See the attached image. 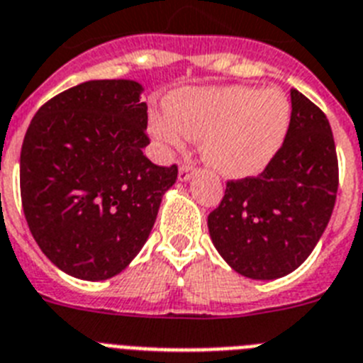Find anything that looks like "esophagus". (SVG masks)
Segmentation results:
<instances>
[{
  "mask_svg": "<svg viewBox=\"0 0 363 363\" xmlns=\"http://www.w3.org/2000/svg\"><path fill=\"white\" fill-rule=\"evenodd\" d=\"M191 175H194V167H191L190 164H182V166L179 167V181L186 182Z\"/></svg>",
  "mask_w": 363,
  "mask_h": 363,
  "instance_id": "1",
  "label": "esophagus"
}]
</instances>
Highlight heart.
Instances as JSON below:
<instances>
[{"instance_id": "heart-1", "label": "heart", "mask_w": 363, "mask_h": 363, "mask_svg": "<svg viewBox=\"0 0 363 363\" xmlns=\"http://www.w3.org/2000/svg\"><path fill=\"white\" fill-rule=\"evenodd\" d=\"M290 101L279 90L255 86L184 88L155 112L149 130L158 144L182 149L201 138V155L233 179L260 173L275 157L290 127Z\"/></svg>"}]
</instances>
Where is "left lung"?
<instances>
[{"label": "left lung", "mask_w": 363, "mask_h": 363, "mask_svg": "<svg viewBox=\"0 0 363 363\" xmlns=\"http://www.w3.org/2000/svg\"><path fill=\"white\" fill-rule=\"evenodd\" d=\"M337 194V157L327 116L291 90L284 144L258 177L228 181L208 216L218 252L240 275L273 280L310 257Z\"/></svg>", "instance_id": "1"}]
</instances>
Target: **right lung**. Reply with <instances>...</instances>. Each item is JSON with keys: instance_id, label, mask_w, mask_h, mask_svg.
I'll return each instance as SVG.
<instances>
[{"instance_id": "right-lung-1", "label": "right lung", "mask_w": 363, "mask_h": 363, "mask_svg": "<svg viewBox=\"0 0 363 363\" xmlns=\"http://www.w3.org/2000/svg\"><path fill=\"white\" fill-rule=\"evenodd\" d=\"M142 84L86 81L42 105L20 155L21 206L33 238L60 271L106 280L144 247L177 166H157Z\"/></svg>"}]
</instances>
